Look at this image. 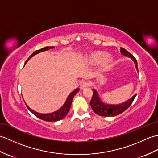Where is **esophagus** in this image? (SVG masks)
<instances>
[{
    "label": "esophagus",
    "mask_w": 158,
    "mask_h": 158,
    "mask_svg": "<svg viewBox=\"0 0 158 158\" xmlns=\"http://www.w3.org/2000/svg\"><path fill=\"white\" fill-rule=\"evenodd\" d=\"M90 85H91V83L90 81H83L81 85H80V89H85L86 88H88Z\"/></svg>",
    "instance_id": "obj_1"
}]
</instances>
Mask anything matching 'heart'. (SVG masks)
Returning a JSON list of instances; mask_svg holds the SVG:
<instances>
[{
	"label": "heart",
	"instance_id": "obj_1",
	"mask_svg": "<svg viewBox=\"0 0 158 158\" xmlns=\"http://www.w3.org/2000/svg\"><path fill=\"white\" fill-rule=\"evenodd\" d=\"M89 61L92 63H95L99 60V65L102 69H105L112 61V56L109 53L102 55L101 52H95L89 56Z\"/></svg>",
	"mask_w": 158,
	"mask_h": 158
}]
</instances>
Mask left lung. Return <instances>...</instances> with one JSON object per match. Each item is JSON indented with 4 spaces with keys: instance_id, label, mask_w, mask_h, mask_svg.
<instances>
[{
    "instance_id": "8db88e82",
    "label": "left lung",
    "mask_w": 158,
    "mask_h": 158,
    "mask_svg": "<svg viewBox=\"0 0 158 158\" xmlns=\"http://www.w3.org/2000/svg\"><path fill=\"white\" fill-rule=\"evenodd\" d=\"M120 52L123 56L129 57V58L132 59L133 61L135 63L136 68L139 71L137 61L135 57L131 54L130 53L127 52L126 49L123 48H120ZM92 90L93 96L91 101L89 102L90 106H91L92 110L97 114V115L103 117H113L122 113L123 112L125 111L126 109H127V108L131 105V104L132 103L133 100H135L136 96V94L134 95L132 98L127 100L125 102L119 104V105H107V104H105L101 102V100H100L99 98L98 94L96 89H93Z\"/></svg>"
}]
</instances>
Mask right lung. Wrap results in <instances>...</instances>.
Segmentation results:
<instances>
[{
  "instance_id": "obj_1",
  "label": "right lung",
  "mask_w": 158,
  "mask_h": 158,
  "mask_svg": "<svg viewBox=\"0 0 158 158\" xmlns=\"http://www.w3.org/2000/svg\"><path fill=\"white\" fill-rule=\"evenodd\" d=\"M53 48H54V47H45V48H43L41 49L36 50V51L32 53L31 56H30L29 58H28V60L26 61V63L27 62L28 60L32 58V56H34L35 55L37 54V53H40V52H44V51H47V50H49V49H52ZM79 88H77L76 89L74 90L73 92L70 93L69 96H68V98H67L66 101L65 102L64 105L62 106V108L58 110H57V111H56L54 113H49V114L39 113L37 112L34 111V110H32L31 108H29L26 104V106H27V108L30 110H31V111L33 114H34L35 115H36V117H39V119L46 121V122H57V121L61 120L63 118H64V117L66 116L67 114H68L70 106H71V104H72L73 97L75 96L76 94L79 92Z\"/></svg>"
}]
</instances>
